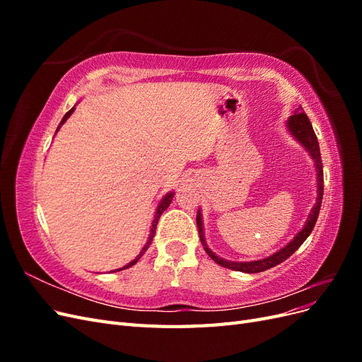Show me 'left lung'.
<instances>
[{
    "label": "left lung",
    "instance_id": "8db88e82",
    "mask_svg": "<svg viewBox=\"0 0 362 362\" xmlns=\"http://www.w3.org/2000/svg\"><path fill=\"white\" fill-rule=\"evenodd\" d=\"M287 127L290 129V133L294 136L296 140H299L300 144L303 145V148L310 152V156L313 157L314 163H315V172H317V202L314 205V208L310 213L308 221H306L305 226L300 233H298L291 242L282 247L281 250L275 252V254L264 258V259H258V261H247V262H234V261H226L221 257H217L214 252L206 246L205 238H204V231H202V218H201V213L198 211V216H196V223H198L199 228V237H201V243L205 249V252L210 255L211 259H214L218 266L231 269V270H237V272H245V273H259L264 272L267 269H272L278 266L279 262L286 261L288 257H291L296 250L300 247V245L305 242L308 235L311 234L313 228L317 222V217H319V211L322 206V198H323V164H322V157H320V146L319 141H317V136L313 129V125L310 122L308 116L305 115V112L302 110V107H299L298 110L294 112L293 116H290V119L287 120Z\"/></svg>",
    "mask_w": 362,
    "mask_h": 362
}]
</instances>
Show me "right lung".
Returning a JSON list of instances; mask_svg holds the SVG:
<instances>
[{"label": "right lung", "mask_w": 362, "mask_h": 362, "mask_svg": "<svg viewBox=\"0 0 362 362\" xmlns=\"http://www.w3.org/2000/svg\"><path fill=\"white\" fill-rule=\"evenodd\" d=\"M74 110H75V107H72L71 108V110L66 113V115H64L63 116V119H62V122L59 124V127H57V131L60 129V127L64 124V122H66V119L74 113ZM173 192H170V193H168L166 196H164V198L161 199V202L158 204V206H157V211H156V218H154V222H152V228H151V234H149V238H148V242H146V245L144 246V249H141V252H140V254L133 259V261H131V262H128V264L125 266V267H122V269H117V270H124V269H128V267H131V266H134L136 264V262L140 259V257L141 255H144L145 254V252H146V249L149 247V245H151V242H152V238H154V235H156V228H157V223H158V218H160V216L163 214V211L164 210H166V208L170 205V202H172V199H173ZM116 270V272H117Z\"/></svg>", "instance_id": "right-lung-1"}]
</instances>
